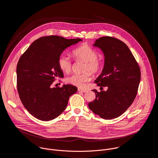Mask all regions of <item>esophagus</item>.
<instances>
[{"label":"esophagus","mask_w":158,"mask_h":158,"mask_svg":"<svg viewBox=\"0 0 158 158\" xmlns=\"http://www.w3.org/2000/svg\"><path fill=\"white\" fill-rule=\"evenodd\" d=\"M78 91H79V92H82V93H85V92H87V90H85V89H83L79 88V89H78Z\"/></svg>","instance_id":"1"}]
</instances>
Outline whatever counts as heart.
I'll list each match as a JSON object with an SVG mask.
<instances>
[{"label":"heart","instance_id":"heart-1","mask_svg":"<svg viewBox=\"0 0 158 158\" xmlns=\"http://www.w3.org/2000/svg\"><path fill=\"white\" fill-rule=\"evenodd\" d=\"M73 55L76 60H81L85 62L82 74H73L67 77L65 81L74 85L82 87L84 83L89 81L91 78V72L93 74H97L101 72L104 62L101 58L98 57V52L89 44H85L73 51ZM58 65L60 69L65 73H69L73 67L72 61L68 55L62 54L58 59ZM89 70L90 72H87Z\"/></svg>","mask_w":158,"mask_h":158}]
</instances>
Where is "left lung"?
<instances>
[{
    "mask_svg": "<svg viewBox=\"0 0 158 158\" xmlns=\"http://www.w3.org/2000/svg\"><path fill=\"white\" fill-rule=\"evenodd\" d=\"M94 46L104 52L105 62L101 74L94 82L107 87L96 93V99L88 104L94 114L104 119L116 118L129 108L136 97L141 80L140 67L127 45L116 38L105 36Z\"/></svg>",
    "mask_w": 158,
    "mask_h": 158,
    "instance_id": "obj_1",
    "label": "left lung"
}]
</instances>
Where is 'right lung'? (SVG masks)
<instances>
[{"mask_svg":"<svg viewBox=\"0 0 158 158\" xmlns=\"http://www.w3.org/2000/svg\"><path fill=\"white\" fill-rule=\"evenodd\" d=\"M81 39L45 36L35 40L22 54L17 65V87L22 103L31 114L41 121L58 117L65 109L69 97L77 91L67 84L52 87L57 77H64L58 65L62 52Z\"/></svg>","mask_w":158,"mask_h":158,"instance_id":"right-lung-1","label":"right lung"}]
</instances>
